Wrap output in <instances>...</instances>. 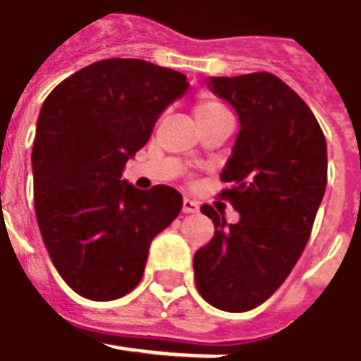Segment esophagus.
Masks as SVG:
<instances>
[{
    "instance_id": "esophagus-1",
    "label": "esophagus",
    "mask_w": 361,
    "mask_h": 361,
    "mask_svg": "<svg viewBox=\"0 0 361 361\" xmlns=\"http://www.w3.org/2000/svg\"><path fill=\"white\" fill-rule=\"evenodd\" d=\"M181 212H183V214H197V212H200V204L190 200V197H185L183 204H181Z\"/></svg>"
}]
</instances>
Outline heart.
I'll list each match as a JSON object with an SVG mask.
<instances>
[{
  "label": "heart",
  "instance_id": "1",
  "mask_svg": "<svg viewBox=\"0 0 361 361\" xmlns=\"http://www.w3.org/2000/svg\"><path fill=\"white\" fill-rule=\"evenodd\" d=\"M193 111H195V119H197V121H204V119L214 118V116H218V114H226L228 109H226L224 104H219L218 99L202 97V99L195 104Z\"/></svg>",
  "mask_w": 361,
  "mask_h": 361
}]
</instances>
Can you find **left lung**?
<instances>
[{"label":"left lung","instance_id":"obj_1","mask_svg":"<svg viewBox=\"0 0 361 361\" xmlns=\"http://www.w3.org/2000/svg\"><path fill=\"white\" fill-rule=\"evenodd\" d=\"M207 85L240 118V133L221 192L240 214L226 224L214 207L202 214L216 231L193 255L195 286L207 304L247 312L280 288L304 252L328 181V147L305 102L274 73L209 78Z\"/></svg>","mask_w":361,"mask_h":361}]
</instances>
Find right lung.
Segmentation results:
<instances>
[{"instance_id":"right-lung-1","label":"right lung","mask_w":361,"mask_h":361,"mask_svg":"<svg viewBox=\"0 0 361 361\" xmlns=\"http://www.w3.org/2000/svg\"><path fill=\"white\" fill-rule=\"evenodd\" d=\"M185 75L143 59H102L45 97L33 140V200L47 254L75 293L109 302L143 276L149 243L181 209L169 185L121 180Z\"/></svg>"}]
</instances>
